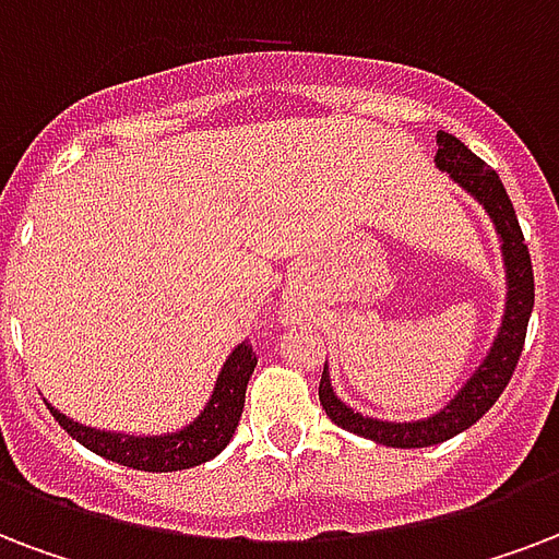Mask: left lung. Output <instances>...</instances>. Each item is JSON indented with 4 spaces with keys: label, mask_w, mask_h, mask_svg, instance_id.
<instances>
[{
    "label": "left lung",
    "mask_w": 559,
    "mask_h": 559,
    "mask_svg": "<svg viewBox=\"0 0 559 559\" xmlns=\"http://www.w3.org/2000/svg\"><path fill=\"white\" fill-rule=\"evenodd\" d=\"M437 166L442 173H449L451 181L460 185L468 195H475L478 204L496 225L498 240H501V258H504V278H507V301L504 317L498 325V334L489 346L487 357L480 360L475 372L468 374L466 383L460 386L457 395L445 407L431 413L428 419L416 421H383L355 413L346 402H340L331 386V372L322 369L319 381V402L325 407L334 425L343 431H352L357 437L390 445V449H428L437 442H445L457 437L466 428H472L484 413L498 402V395L504 393V386L513 378L522 346H525L527 319L534 310V270H531V254H527L525 234L519 228L516 211L507 195L501 178L496 169H489L466 143H460L454 134L440 131L437 134Z\"/></svg>",
    "instance_id": "obj_1"
}]
</instances>
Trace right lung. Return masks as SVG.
<instances>
[{
  "label": "right lung",
  "mask_w": 559,
  "mask_h": 559,
  "mask_svg": "<svg viewBox=\"0 0 559 559\" xmlns=\"http://www.w3.org/2000/svg\"><path fill=\"white\" fill-rule=\"evenodd\" d=\"M254 366H258V357L249 343L234 346V352L223 364V372L213 383V393L204 404V411L190 425L169 433L138 437V433L96 431V428H87V425L63 416L52 404H49V411L72 440L81 442L84 449H91L99 457L114 460L119 466L140 468V472H181V468L199 466L204 460H213L231 442L234 431L240 425L246 386H249Z\"/></svg>",
  "instance_id": "obj_1"
}]
</instances>
